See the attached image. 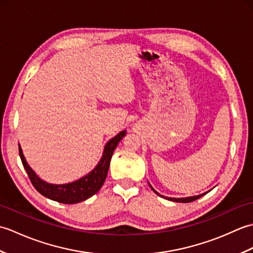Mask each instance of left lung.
Wrapping results in <instances>:
<instances>
[{
	"label": "left lung",
	"instance_id": "obj_1",
	"mask_svg": "<svg viewBox=\"0 0 253 253\" xmlns=\"http://www.w3.org/2000/svg\"><path fill=\"white\" fill-rule=\"evenodd\" d=\"M150 185V184H149ZM150 187H151V185H150ZM151 189L157 193V195H159V193L155 191L153 188L151 187ZM206 195V193H202V195H199V196H195V197H188V198H166V197H163V198H166L168 199V200H170V201H175V202H181V203H188V202H192V201H195V200H197V199H199V198H201L202 196H204ZM159 196H161V195H159ZM162 197V196H161Z\"/></svg>",
	"mask_w": 253,
	"mask_h": 253
}]
</instances>
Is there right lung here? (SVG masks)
Segmentation results:
<instances>
[{"mask_svg":"<svg viewBox=\"0 0 253 253\" xmlns=\"http://www.w3.org/2000/svg\"><path fill=\"white\" fill-rule=\"evenodd\" d=\"M125 135L126 130H123L106 143L103 157H102L99 164L95 166V169L92 171H90L88 175H85L83 178L65 185H52L40 179L35 171L30 169L28 163L26 162L20 146H18L19 157L27 174H28L31 184L34 185L37 191H39L42 196L49 198L51 200L64 204H74L87 200L88 198L92 197L101 189V187L103 186L105 181L107 171H109L113 152H114L117 144L125 137Z\"/></svg>","mask_w":253,"mask_h":253,"instance_id":"obj_1","label":"right lung"}]
</instances>
